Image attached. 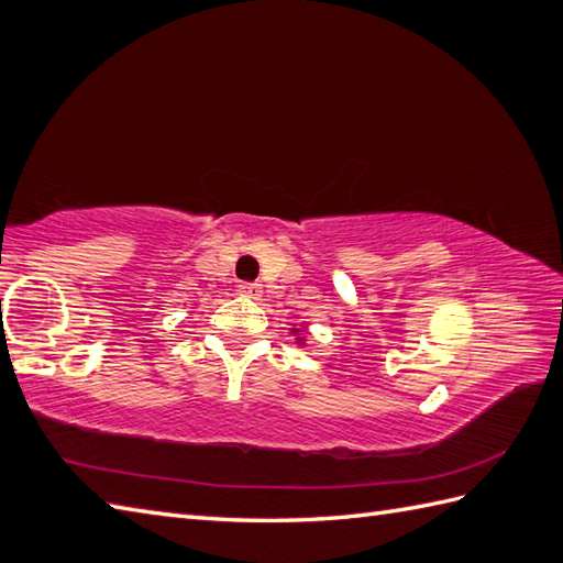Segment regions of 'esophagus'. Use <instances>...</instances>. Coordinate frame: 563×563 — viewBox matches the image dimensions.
Segmentation results:
<instances>
[{"instance_id": "1", "label": "esophagus", "mask_w": 563, "mask_h": 563, "mask_svg": "<svg viewBox=\"0 0 563 563\" xmlns=\"http://www.w3.org/2000/svg\"><path fill=\"white\" fill-rule=\"evenodd\" d=\"M239 292L243 295V298H253L255 300V298H261L263 290H261L258 283H241L239 285Z\"/></svg>"}]
</instances>
